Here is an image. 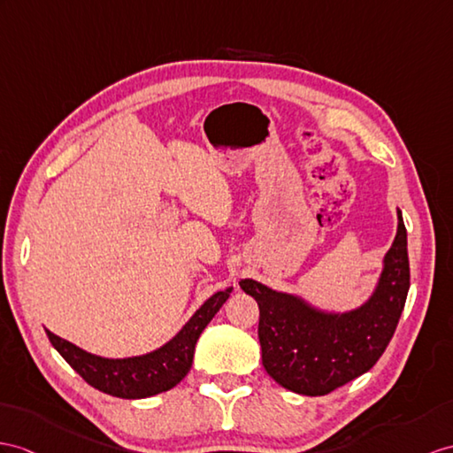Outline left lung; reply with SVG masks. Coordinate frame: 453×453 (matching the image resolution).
Listing matches in <instances>:
<instances>
[{
	"label": "left lung",
	"mask_w": 453,
	"mask_h": 453,
	"mask_svg": "<svg viewBox=\"0 0 453 453\" xmlns=\"http://www.w3.org/2000/svg\"><path fill=\"white\" fill-rule=\"evenodd\" d=\"M398 230L382 259L372 292L354 310H325L300 294L279 292L253 279L240 286L259 305L263 367L282 388L325 395L367 372L394 336L410 290L407 233Z\"/></svg>",
	"instance_id": "left-lung-1"
}]
</instances>
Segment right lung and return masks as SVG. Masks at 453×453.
Returning a JSON list of instances; mask_svg holds the SVG:
<instances>
[{"mask_svg": "<svg viewBox=\"0 0 453 453\" xmlns=\"http://www.w3.org/2000/svg\"><path fill=\"white\" fill-rule=\"evenodd\" d=\"M230 292L233 286L207 297L200 310L169 342L142 356L102 357L55 336L50 330H46V334L59 356L96 390L123 400L151 398L171 390L188 374L197 338L228 300Z\"/></svg>", "mask_w": 453, "mask_h": 453, "instance_id": "1", "label": "right lung"}]
</instances>
